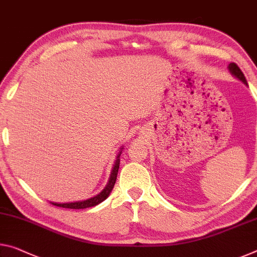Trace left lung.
I'll list each match as a JSON object with an SVG mask.
<instances>
[{
  "mask_svg": "<svg viewBox=\"0 0 257 257\" xmlns=\"http://www.w3.org/2000/svg\"><path fill=\"white\" fill-rule=\"evenodd\" d=\"M229 70H230V72L232 73V74H233L235 77H237V79H239L240 81H242L243 83L247 84L246 77H245V75H243V73L241 72V70H240L237 64H235V63H231V64L229 65Z\"/></svg>",
  "mask_w": 257,
  "mask_h": 257,
  "instance_id": "8db88e82",
  "label": "left lung"
}]
</instances>
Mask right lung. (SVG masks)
Masks as SVG:
<instances>
[{
	"label": "right lung",
	"instance_id": "right-lung-1",
	"mask_svg": "<svg viewBox=\"0 0 257 257\" xmlns=\"http://www.w3.org/2000/svg\"><path fill=\"white\" fill-rule=\"evenodd\" d=\"M120 156V154H119ZM119 156H117V159L115 161V165L113 167L111 177H109V181L107 183V185L105 189L101 191L99 194H97L96 197L88 199V200L84 201H76V202H70V203H56L52 202V205L62 207V208H68V209H84V208H89V207H93L96 205H98L101 201H104L106 199L109 193H111L112 189L114 187V184H115L116 181V176H117V170H119V165H120V159Z\"/></svg>",
	"mask_w": 257,
	"mask_h": 257
}]
</instances>
